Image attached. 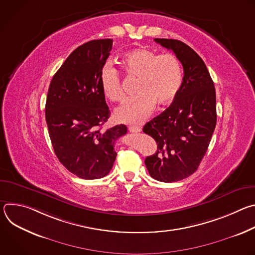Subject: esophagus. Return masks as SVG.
Instances as JSON below:
<instances>
[{"mask_svg":"<svg viewBox=\"0 0 255 255\" xmlns=\"http://www.w3.org/2000/svg\"><path fill=\"white\" fill-rule=\"evenodd\" d=\"M128 129H129V131L131 133H139V132H141V128L138 127V126H129Z\"/></svg>","mask_w":255,"mask_h":255,"instance_id":"obj_1","label":"esophagus"}]
</instances>
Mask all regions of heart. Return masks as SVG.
Returning <instances> with one entry per match:
<instances>
[{"label": "heart", "mask_w": 255, "mask_h": 255, "mask_svg": "<svg viewBox=\"0 0 255 255\" xmlns=\"http://www.w3.org/2000/svg\"><path fill=\"white\" fill-rule=\"evenodd\" d=\"M126 75L138 79L136 96L127 99L115 110L117 121L138 124L146 119L155 105L168 106L178 95L183 84V69L177 57L171 53L157 54L147 48H137L122 58ZM100 83L104 96L112 102H120L125 94L117 69L107 63L101 69Z\"/></svg>", "instance_id": "b5f03b06"}]
</instances>
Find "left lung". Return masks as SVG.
Listing matches in <instances>:
<instances>
[{"label": "left lung", "mask_w": 255, "mask_h": 255, "mask_svg": "<svg viewBox=\"0 0 255 255\" xmlns=\"http://www.w3.org/2000/svg\"><path fill=\"white\" fill-rule=\"evenodd\" d=\"M154 41L173 51L184 67L180 91L160 115L145 124L157 150L145 158L149 174L163 183H173L193 174L199 167L217 121L216 91L208 68L198 53L175 39Z\"/></svg>", "instance_id": "8db88e82"}]
</instances>
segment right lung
Returning <instances> with one entry per match:
<instances>
[{
	"instance_id": "obj_1",
	"label": "right lung",
	"mask_w": 255,
	"mask_h": 255,
	"mask_svg": "<svg viewBox=\"0 0 255 255\" xmlns=\"http://www.w3.org/2000/svg\"><path fill=\"white\" fill-rule=\"evenodd\" d=\"M112 39L89 41L72 51L53 76L45 118L54 152L71 173L85 179L107 175L116 159V140L123 124L104 130L110 117L100 83Z\"/></svg>"
}]
</instances>
